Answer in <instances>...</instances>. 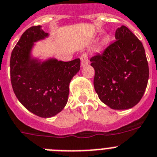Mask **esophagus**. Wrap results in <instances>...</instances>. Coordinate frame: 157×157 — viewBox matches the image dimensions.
Returning <instances> with one entry per match:
<instances>
[{"instance_id":"1","label":"esophagus","mask_w":157,"mask_h":157,"mask_svg":"<svg viewBox=\"0 0 157 157\" xmlns=\"http://www.w3.org/2000/svg\"><path fill=\"white\" fill-rule=\"evenodd\" d=\"M80 60H81V62H80V64H81V66L82 67H84V66H86V65H88V55H87L86 54H84L81 55V57H80Z\"/></svg>"}]
</instances>
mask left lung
Returning a JSON list of instances; mask_svg holds the SVG:
<instances>
[{
	"mask_svg": "<svg viewBox=\"0 0 157 157\" xmlns=\"http://www.w3.org/2000/svg\"><path fill=\"white\" fill-rule=\"evenodd\" d=\"M116 41L91 58L94 87L99 99L114 110L139 103L148 84V65L142 43L126 26L115 31Z\"/></svg>",
	"mask_w": 157,
	"mask_h": 157,
	"instance_id": "1",
	"label": "left lung"
}]
</instances>
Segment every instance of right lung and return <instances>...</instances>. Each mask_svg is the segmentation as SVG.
Listing matches in <instances>:
<instances>
[{"mask_svg":"<svg viewBox=\"0 0 157 157\" xmlns=\"http://www.w3.org/2000/svg\"><path fill=\"white\" fill-rule=\"evenodd\" d=\"M49 37L41 26L28 28L13 49L10 58L11 82L16 98L41 118H50L67 103L69 84L80 70L79 58L70 62L46 60L32 54L35 43Z\"/></svg>","mask_w":157,"mask_h":157,"instance_id":"add662e5","label":"right lung"}]
</instances>
